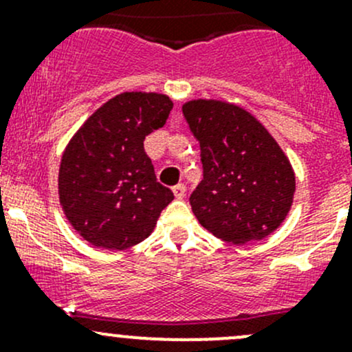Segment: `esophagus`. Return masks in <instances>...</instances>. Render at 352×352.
<instances>
[{
    "label": "esophagus",
    "instance_id": "34e87169",
    "mask_svg": "<svg viewBox=\"0 0 352 352\" xmlns=\"http://www.w3.org/2000/svg\"><path fill=\"white\" fill-rule=\"evenodd\" d=\"M172 190L175 199H184V196H186V186H184V184H179V186L173 187Z\"/></svg>",
    "mask_w": 352,
    "mask_h": 352
}]
</instances>
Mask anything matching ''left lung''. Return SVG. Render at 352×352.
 Masks as SVG:
<instances>
[{
  "mask_svg": "<svg viewBox=\"0 0 352 352\" xmlns=\"http://www.w3.org/2000/svg\"><path fill=\"white\" fill-rule=\"evenodd\" d=\"M201 144L204 179L190 194L197 221L216 239L245 245L271 235L293 206L296 179L278 141L235 104L197 98L182 105Z\"/></svg>",
  "mask_w": 352,
  "mask_h": 352,
  "instance_id": "obj_1",
  "label": "left lung"
}]
</instances>
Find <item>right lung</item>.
<instances>
[{
    "mask_svg": "<svg viewBox=\"0 0 352 352\" xmlns=\"http://www.w3.org/2000/svg\"><path fill=\"white\" fill-rule=\"evenodd\" d=\"M173 102L155 91H124L74 133L61 158L59 202L88 243L126 250L155 230L173 192L156 182L144 138L168 119Z\"/></svg>",
    "mask_w": 352,
    "mask_h": 352,
    "instance_id": "add662e5",
    "label": "right lung"
}]
</instances>
